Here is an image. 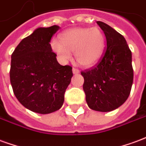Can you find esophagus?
Returning a JSON list of instances; mask_svg holds the SVG:
<instances>
[{"instance_id": "obj_1", "label": "esophagus", "mask_w": 146, "mask_h": 146, "mask_svg": "<svg viewBox=\"0 0 146 146\" xmlns=\"http://www.w3.org/2000/svg\"><path fill=\"white\" fill-rule=\"evenodd\" d=\"M72 72H73V74H78V73H79V70L77 68H72Z\"/></svg>"}]
</instances>
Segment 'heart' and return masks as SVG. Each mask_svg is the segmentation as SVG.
<instances>
[{"label": "heart", "instance_id": "heart-1", "mask_svg": "<svg viewBox=\"0 0 146 146\" xmlns=\"http://www.w3.org/2000/svg\"><path fill=\"white\" fill-rule=\"evenodd\" d=\"M105 45L103 32L97 27L68 29L60 35V42L53 39L51 47L64 60L72 57L74 51L75 60L80 65L95 64L102 56Z\"/></svg>", "mask_w": 146, "mask_h": 146}]
</instances>
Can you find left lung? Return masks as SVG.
Segmentation results:
<instances>
[{
  "label": "left lung",
  "mask_w": 146,
  "mask_h": 146,
  "mask_svg": "<svg viewBox=\"0 0 146 146\" xmlns=\"http://www.w3.org/2000/svg\"><path fill=\"white\" fill-rule=\"evenodd\" d=\"M107 47L94 67L81 72L83 90L90 109L109 112L127 100L133 83L131 51L124 37L106 23L98 21Z\"/></svg>",
  "instance_id": "1"
}]
</instances>
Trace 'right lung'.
Instances as JSON below:
<instances>
[{"label": "right lung", "instance_id": "right-lung-1", "mask_svg": "<svg viewBox=\"0 0 146 146\" xmlns=\"http://www.w3.org/2000/svg\"><path fill=\"white\" fill-rule=\"evenodd\" d=\"M38 28L20 42L11 54L10 81L15 96L27 109L42 114L62 107L72 68L57 62L51 37L59 29Z\"/></svg>", "mask_w": 146, "mask_h": 146}]
</instances>
